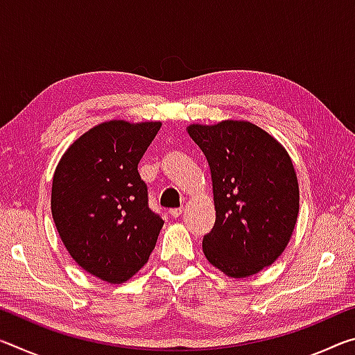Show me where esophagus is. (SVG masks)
<instances>
[{"label": "esophagus", "mask_w": 355, "mask_h": 355, "mask_svg": "<svg viewBox=\"0 0 355 355\" xmlns=\"http://www.w3.org/2000/svg\"><path fill=\"white\" fill-rule=\"evenodd\" d=\"M184 211V208L183 207H180V208H173V209H171V216L172 218H180V216H182V213Z\"/></svg>", "instance_id": "obj_1"}]
</instances>
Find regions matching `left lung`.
Returning a JSON list of instances; mask_svg holds the SVG:
<instances>
[{
    "mask_svg": "<svg viewBox=\"0 0 355 355\" xmlns=\"http://www.w3.org/2000/svg\"><path fill=\"white\" fill-rule=\"evenodd\" d=\"M211 173L216 222L203 254L232 279L258 274L277 260L299 214V183L286 148L248 120L186 127Z\"/></svg>",
    "mask_w": 355,
    "mask_h": 355,
    "instance_id": "left-lung-1",
    "label": "left lung"
}]
</instances>
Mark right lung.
<instances>
[{
	"label": "right lung",
	"instance_id": "add662e5",
	"mask_svg": "<svg viewBox=\"0 0 355 355\" xmlns=\"http://www.w3.org/2000/svg\"><path fill=\"white\" fill-rule=\"evenodd\" d=\"M159 128L161 122H101L70 144L53 175L51 214L61 241L84 271L107 284L139 272L163 228L137 172Z\"/></svg>",
	"mask_w": 355,
	"mask_h": 355
}]
</instances>
